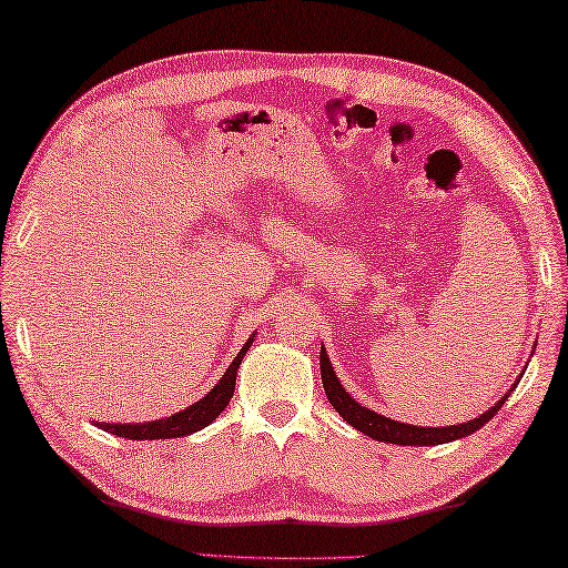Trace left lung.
Wrapping results in <instances>:
<instances>
[{
    "mask_svg": "<svg viewBox=\"0 0 568 568\" xmlns=\"http://www.w3.org/2000/svg\"><path fill=\"white\" fill-rule=\"evenodd\" d=\"M320 377H323V387H325V395L329 399V405L335 407L337 415L343 417L347 425H353L357 432H363V435L373 437L377 442H387V445H402V447H435V445H447V442H455V439H462L467 435H474V432L481 429L494 415H497L504 402L509 399L514 387L519 385V383H514L507 389V395H504L497 402V405L489 407L479 417H474L469 422H462V425L417 427V425H405V422L389 419L385 415H377V412L359 405V402L353 395H349V392H345L343 385H339L335 369H333V365H329V357L325 353V347H320Z\"/></svg>",
    "mask_w": 568,
    "mask_h": 568,
    "instance_id": "left-lung-1",
    "label": "left lung"
}]
</instances>
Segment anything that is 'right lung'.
Returning a JSON list of instances; mask_svg holds the SVG:
<instances>
[{
    "label": "right lung",
    "instance_id": "right-lung-1",
    "mask_svg": "<svg viewBox=\"0 0 568 568\" xmlns=\"http://www.w3.org/2000/svg\"><path fill=\"white\" fill-rule=\"evenodd\" d=\"M255 335L248 337V343L241 347V353L235 355L233 363L225 369L223 377L215 383V387L205 395L203 399L193 402L191 407H185L176 415L171 417H163V419H153V422H126V425H113V422H94L91 419V425H97L99 429L109 432V435H116L123 439H176V437H185V435H193V432H199L203 427H209L211 422L221 415L229 405L231 397H233V389H235V375H239V367H241V359L243 355L248 353V347L253 345Z\"/></svg>",
    "mask_w": 568,
    "mask_h": 568
}]
</instances>
